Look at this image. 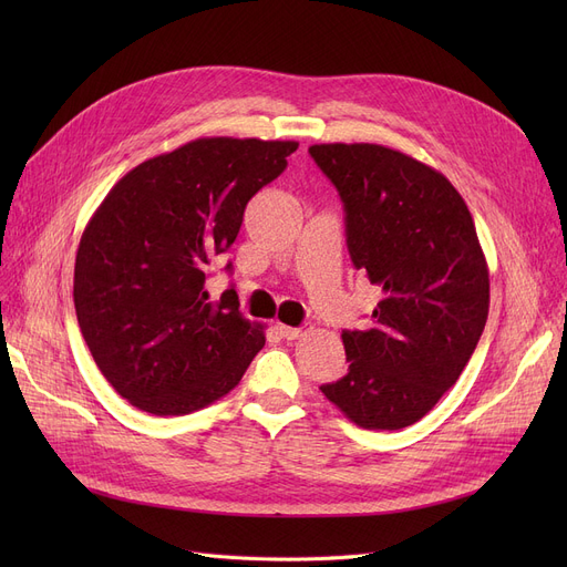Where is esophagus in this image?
<instances>
[{
	"mask_svg": "<svg viewBox=\"0 0 567 567\" xmlns=\"http://www.w3.org/2000/svg\"><path fill=\"white\" fill-rule=\"evenodd\" d=\"M278 331H280V336L285 338V340H301L303 336H308L310 333V329L308 326H303V329H291V326H278Z\"/></svg>",
	"mask_w": 567,
	"mask_h": 567,
	"instance_id": "obj_1",
	"label": "esophagus"
}]
</instances>
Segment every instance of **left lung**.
<instances>
[{
  "label": "left lung",
  "instance_id": "obj_1",
  "mask_svg": "<svg viewBox=\"0 0 567 567\" xmlns=\"http://www.w3.org/2000/svg\"><path fill=\"white\" fill-rule=\"evenodd\" d=\"M344 204L347 248L381 287L365 331H342L349 372L321 385L351 423H419L466 368L489 312V271L468 206L434 167L370 142L312 144Z\"/></svg>",
  "mask_w": 567,
  "mask_h": 567
}]
</instances>
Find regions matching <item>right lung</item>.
Listing matches in <instances>:
<instances>
[{
  "label": "right lung",
  "instance_id": "add662e5",
  "mask_svg": "<svg viewBox=\"0 0 567 567\" xmlns=\"http://www.w3.org/2000/svg\"><path fill=\"white\" fill-rule=\"evenodd\" d=\"M296 148L293 140L186 142L124 174L89 218L75 315L99 370L133 406L199 411L236 389L264 347V326L238 312L234 289L208 299L206 266Z\"/></svg>",
  "mask_w": 567,
  "mask_h": 567
}]
</instances>
